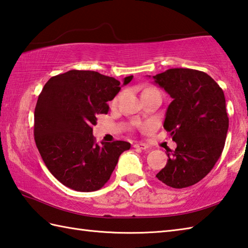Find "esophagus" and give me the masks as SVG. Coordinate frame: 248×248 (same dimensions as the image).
<instances>
[{
    "mask_svg": "<svg viewBox=\"0 0 248 248\" xmlns=\"http://www.w3.org/2000/svg\"><path fill=\"white\" fill-rule=\"evenodd\" d=\"M133 147L136 148V150H147L148 148L147 144H145V143H137V144H134Z\"/></svg>",
    "mask_w": 248,
    "mask_h": 248,
    "instance_id": "34e87169",
    "label": "esophagus"
}]
</instances>
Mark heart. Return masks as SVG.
I'll return each instance as SVG.
<instances>
[{"mask_svg":"<svg viewBox=\"0 0 248 248\" xmlns=\"http://www.w3.org/2000/svg\"><path fill=\"white\" fill-rule=\"evenodd\" d=\"M117 102H118V97H116V98H115V100H114V104H116V103H117Z\"/></svg>","mask_w":248,"mask_h":248,"instance_id":"obj_1","label":"heart"}]
</instances>
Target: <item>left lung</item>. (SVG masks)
Masks as SVG:
<instances>
[{
	"label": "left lung",
	"instance_id": "1",
	"mask_svg": "<svg viewBox=\"0 0 248 248\" xmlns=\"http://www.w3.org/2000/svg\"><path fill=\"white\" fill-rule=\"evenodd\" d=\"M153 79L172 97L164 128L177 143L156 178L173 188L194 186L214 168L226 143L223 91L210 76L190 68H171Z\"/></svg>",
	"mask_w": 248,
	"mask_h": 248
}]
</instances>
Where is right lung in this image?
Masks as SVG:
<instances>
[{
	"instance_id": "1",
	"label": "right lung",
	"mask_w": 248,
	"mask_h": 248,
	"mask_svg": "<svg viewBox=\"0 0 248 248\" xmlns=\"http://www.w3.org/2000/svg\"><path fill=\"white\" fill-rule=\"evenodd\" d=\"M132 78L125 77L124 85ZM120 89V81L90 70L54 76L43 87L34 109V141L49 172L65 186L100 190L131 146L124 141L98 145L93 137L96 116L108 112L107 102Z\"/></svg>"
}]
</instances>
